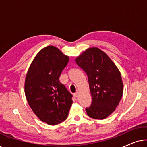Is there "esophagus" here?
<instances>
[{
	"instance_id": "esophagus-1",
	"label": "esophagus",
	"mask_w": 147,
	"mask_h": 147,
	"mask_svg": "<svg viewBox=\"0 0 147 147\" xmlns=\"http://www.w3.org/2000/svg\"><path fill=\"white\" fill-rule=\"evenodd\" d=\"M74 96H75V97H76V98H78V96H79V92H76V93L74 94Z\"/></svg>"
}]
</instances>
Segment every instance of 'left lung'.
I'll use <instances>...</instances> for the list:
<instances>
[{
  "label": "left lung",
  "instance_id": "obj_1",
  "mask_svg": "<svg viewBox=\"0 0 147 147\" xmlns=\"http://www.w3.org/2000/svg\"><path fill=\"white\" fill-rule=\"evenodd\" d=\"M88 78L92 104L86 108L88 115L102 120L117 107L123 94V82L119 69L103 51L88 48L75 59Z\"/></svg>",
  "mask_w": 147,
  "mask_h": 147
}]
</instances>
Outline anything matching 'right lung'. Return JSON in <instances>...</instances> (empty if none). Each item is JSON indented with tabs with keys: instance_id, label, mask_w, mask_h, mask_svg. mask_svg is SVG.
I'll list each match as a JSON object with an SVG mask.
<instances>
[{
	"instance_id": "1",
	"label": "right lung",
	"mask_w": 147,
	"mask_h": 147,
	"mask_svg": "<svg viewBox=\"0 0 147 147\" xmlns=\"http://www.w3.org/2000/svg\"><path fill=\"white\" fill-rule=\"evenodd\" d=\"M69 56L49 45L37 54L28 69L25 93L28 104L42 122L56 125L64 121L73 103L72 95L59 82Z\"/></svg>"
}]
</instances>
